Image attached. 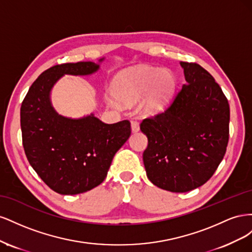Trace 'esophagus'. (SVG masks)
<instances>
[{
    "mask_svg": "<svg viewBox=\"0 0 252 252\" xmlns=\"http://www.w3.org/2000/svg\"><path fill=\"white\" fill-rule=\"evenodd\" d=\"M140 130V125L136 121H131V131L138 132Z\"/></svg>",
    "mask_w": 252,
    "mask_h": 252,
    "instance_id": "obj_1",
    "label": "esophagus"
}]
</instances>
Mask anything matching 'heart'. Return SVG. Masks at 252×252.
Returning <instances> with one entry per match:
<instances>
[{
    "label": "heart",
    "instance_id": "b5f03b06",
    "mask_svg": "<svg viewBox=\"0 0 252 252\" xmlns=\"http://www.w3.org/2000/svg\"><path fill=\"white\" fill-rule=\"evenodd\" d=\"M174 87L175 77L171 70L139 67L116 75L111 91L119 101L130 105L138 103L146 94L145 111L157 114L164 109Z\"/></svg>",
    "mask_w": 252,
    "mask_h": 252
}]
</instances>
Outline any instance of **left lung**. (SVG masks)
Returning <instances> with one entry per match:
<instances>
[{"label":"left lung","instance_id":"8db88e82","mask_svg":"<svg viewBox=\"0 0 252 252\" xmlns=\"http://www.w3.org/2000/svg\"><path fill=\"white\" fill-rule=\"evenodd\" d=\"M180 64L185 84L168 108L140 126L148 139L143 154L147 178L171 192L204 185L222 162L229 139V104L219 84L199 64Z\"/></svg>","mask_w":252,"mask_h":252}]
</instances>
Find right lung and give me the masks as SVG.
<instances>
[{
  "label": "right lung",
  "instance_id": "right-lung-1",
  "mask_svg": "<svg viewBox=\"0 0 252 252\" xmlns=\"http://www.w3.org/2000/svg\"><path fill=\"white\" fill-rule=\"evenodd\" d=\"M98 69L100 64L94 62L53 66L33 82L21 106L22 140L28 162L60 194H79L100 185L116 152L131 133L127 120L105 124L93 113L71 119L53 108L51 89L63 75H90Z\"/></svg>",
  "mask_w": 252,
  "mask_h": 252
}]
</instances>
